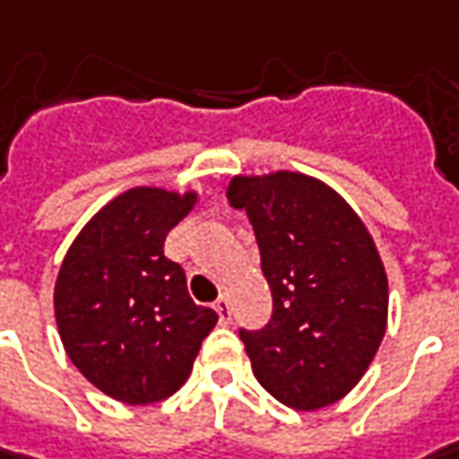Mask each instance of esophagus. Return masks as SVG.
Masks as SVG:
<instances>
[{"label":"esophagus","mask_w":459,"mask_h":459,"mask_svg":"<svg viewBox=\"0 0 459 459\" xmlns=\"http://www.w3.org/2000/svg\"><path fill=\"white\" fill-rule=\"evenodd\" d=\"M213 307H215V312H218V320H221V325H229L230 323V302L229 299H226V297H221Z\"/></svg>","instance_id":"1"}]
</instances>
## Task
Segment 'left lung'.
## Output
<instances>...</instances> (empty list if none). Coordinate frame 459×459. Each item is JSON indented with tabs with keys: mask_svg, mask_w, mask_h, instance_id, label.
Instances as JSON below:
<instances>
[{
	"mask_svg": "<svg viewBox=\"0 0 459 459\" xmlns=\"http://www.w3.org/2000/svg\"><path fill=\"white\" fill-rule=\"evenodd\" d=\"M226 198L254 226L274 299L266 327L238 333L256 381L297 411L340 402L386 335L388 279L371 233L302 172L236 175Z\"/></svg>",
	"mask_w": 459,
	"mask_h": 459,
	"instance_id": "obj_1",
	"label": "left lung"
}]
</instances>
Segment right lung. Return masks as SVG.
<instances>
[{
    "label": "right lung",
    "mask_w": 459,
    "mask_h": 459,
    "mask_svg": "<svg viewBox=\"0 0 459 459\" xmlns=\"http://www.w3.org/2000/svg\"><path fill=\"white\" fill-rule=\"evenodd\" d=\"M198 193L132 187L75 236L56 281V323L73 366L117 402L142 406L187 381L218 323L187 294L165 238Z\"/></svg>",
    "instance_id": "right-lung-1"
}]
</instances>
